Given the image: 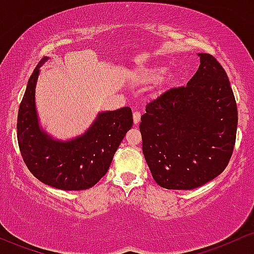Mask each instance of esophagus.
I'll use <instances>...</instances> for the list:
<instances>
[{"mask_svg": "<svg viewBox=\"0 0 254 254\" xmlns=\"http://www.w3.org/2000/svg\"><path fill=\"white\" fill-rule=\"evenodd\" d=\"M140 118H141V114H140L139 110H134V112H133V121H134V124H139Z\"/></svg>", "mask_w": 254, "mask_h": 254, "instance_id": "esophagus-1", "label": "esophagus"}]
</instances>
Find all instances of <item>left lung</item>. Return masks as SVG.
I'll use <instances>...</instances> for the list:
<instances>
[{
  "mask_svg": "<svg viewBox=\"0 0 254 254\" xmlns=\"http://www.w3.org/2000/svg\"><path fill=\"white\" fill-rule=\"evenodd\" d=\"M198 56L188 84L151 100L139 126L152 177L165 189L203 186L222 174L233 154L238 108L231 83L215 57Z\"/></svg>",
  "mask_w": 254,
  "mask_h": 254,
  "instance_id": "left-lung-1",
  "label": "left lung"
}]
</instances>
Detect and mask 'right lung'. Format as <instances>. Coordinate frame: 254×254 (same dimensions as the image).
<instances>
[{
  "label": "right lung",
  "instance_id": "right-lung-1",
  "mask_svg": "<svg viewBox=\"0 0 254 254\" xmlns=\"http://www.w3.org/2000/svg\"><path fill=\"white\" fill-rule=\"evenodd\" d=\"M29 77L17 114V142L23 162L35 178L56 189L76 191L94 187L108 171L116 150L132 128L129 107L98 114L88 132L71 141L52 140L39 128L34 94L39 68Z\"/></svg>",
  "mask_w": 254,
  "mask_h": 254
}]
</instances>
